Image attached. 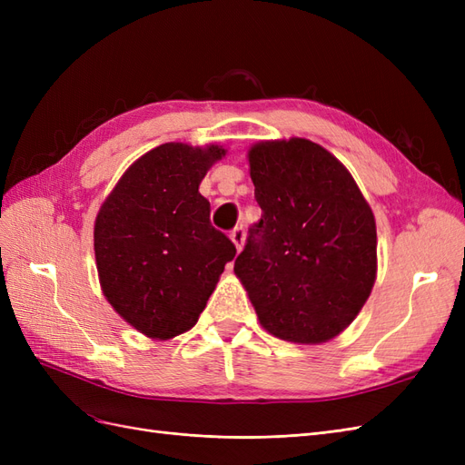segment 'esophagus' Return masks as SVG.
<instances>
[{"label": "esophagus", "instance_id": "1", "mask_svg": "<svg viewBox=\"0 0 465 465\" xmlns=\"http://www.w3.org/2000/svg\"><path fill=\"white\" fill-rule=\"evenodd\" d=\"M244 236H246L244 227H234V229L231 231V241L234 242V246H236L238 252H241L242 246H244Z\"/></svg>", "mask_w": 465, "mask_h": 465}]
</instances>
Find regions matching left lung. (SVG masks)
<instances>
[{"label":"left lung","instance_id":"obj_1","mask_svg":"<svg viewBox=\"0 0 465 465\" xmlns=\"http://www.w3.org/2000/svg\"><path fill=\"white\" fill-rule=\"evenodd\" d=\"M262 219L234 273L262 326L281 340L322 343L343 331L376 279V223L347 168L302 137L248 151Z\"/></svg>","mask_w":465,"mask_h":465}]
</instances>
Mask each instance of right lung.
Returning a JSON list of instances; mask_svg holds the SVG:
<instances>
[{
	"instance_id": "add662e5",
	"label": "right lung",
	"mask_w": 465,
	"mask_h": 465,
	"mask_svg": "<svg viewBox=\"0 0 465 465\" xmlns=\"http://www.w3.org/2000/svg\"><path fill=\"white\" fill-rule=\"evenodd\" d=\"M219 145L163 143L139 157L94 221L98 279L112 308L153 340L195 326L234 244L209 221L200 184Z\"/></svg>"
}]
</instances>
